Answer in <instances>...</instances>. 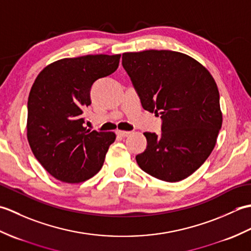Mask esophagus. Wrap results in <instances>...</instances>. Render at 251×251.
I'll use <instances>...</instances> for the list:
<instances>
[{
	"instance_id": "34e87169",
	"label": "esophagus",
	"mask_w": 251,
	"mask_h": 251,
	"mask_svg": "<svg viewBox=\"0 0 251 251\" xmlns=\"http://www.w3.org/2000/svg\"><path fill=\"white\" fill-rule=\"evenodd\" d=\"M116 134L119 135L120 137L125 138V137H128V136L130 135V131H126V130H117V131H116Z\"/></svg>"
}]
</instances>
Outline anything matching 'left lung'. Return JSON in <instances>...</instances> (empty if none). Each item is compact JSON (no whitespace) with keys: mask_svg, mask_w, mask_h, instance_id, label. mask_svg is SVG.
<instances>
[{"mask_svg":"<svg viewBox=\"0 0 251 251\" xmlns=\"http://www.w3.org/2000/svg\"><path fill=\"white\" fill-rule=\"evenodd\" d=\"M123 67L142 108L161 115L162 134L146 131L139 167L152 177L177 182L196 172L214 150L222 126L219 90L194 58L173 50L124 52Z\"/></svg>","mask_w":251,"mask_h":251,"instance_id":"obj_1","label":"left lung"}]
</instances>
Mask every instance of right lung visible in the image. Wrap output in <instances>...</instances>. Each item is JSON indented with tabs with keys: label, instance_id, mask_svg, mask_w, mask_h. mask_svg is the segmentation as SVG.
Segmentation results:
<instances>
[{
	"label": "right lung",
	"instance_id": "obj_1",
	"mask_svg": "<svg viewBox=\"0 0 251 251\" xmlns=\"http://www.w3.org/2000/svg\"><path fill=\"white\" fill-rule=\"evenodd\" d=\"M121 55H87L50 63L32 85L28 99L26 138L37 161L52 177L79 183L97 174L113 131L84 127V110L92 103L90 88L113 73Z\"/></svg>",
	"mask_w": 251,
	"mask_h": 251
}]
</instances>
